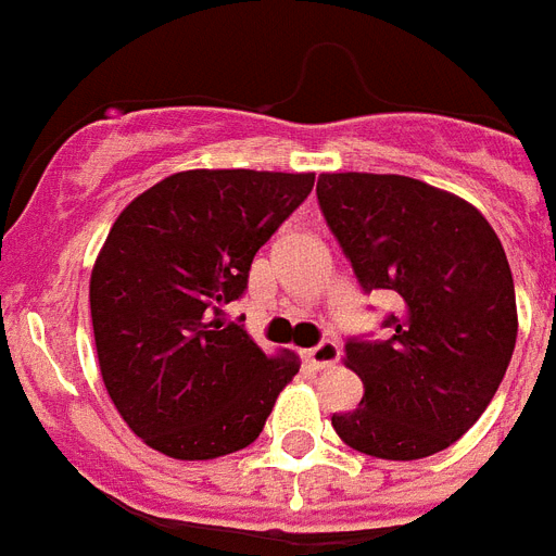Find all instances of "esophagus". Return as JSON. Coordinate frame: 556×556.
I'll use <instances>...</instances> for the list:
<instances>
[{"instance_id":"1","label":"esophagus","mask_w":556,"mask_h":556,"mask_svg":"<svg viewBox=\"0 0 556 556\" xmlns=\"http://www.w3.org/2000/svg\"><path fill=\"white\" fill-rule=\"evenodd\" d=\"M304 355L315 369H329V366H334L341 361V350H338V343L334 341H320L318 346L306 350Z\"/></svg>"}]
</instances>
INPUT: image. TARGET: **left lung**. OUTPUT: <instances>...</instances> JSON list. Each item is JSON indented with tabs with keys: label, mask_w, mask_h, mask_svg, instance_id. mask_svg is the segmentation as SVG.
Returning <instances> with one entry per match:
<instances>
[{
	"label": "left lung",
	"mask_w": 556,
	"mask_h": 556,
	"mask_svg": "<svg viewBox=\"0 0 556 556\" xmlns=\"http://www.w3.org/2000/svg\"><path fill=\"white\" fill-rule=\"evenodd\" d=\"M320 213L364 292L397 298L387 341L346 343L364 401L338 438L383 460H420L469 432L517 341L515 281L483 213L409 176L324 173Z\"/></svg>",
	"instance_id": "left-lung-1"
}]
</instances>
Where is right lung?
I'll use <instances>...</instances> for the list:
<instances>
[{"label": "right lung", "instance_id": "add662e5", "mask_svg": "<svg viewBox=\"0 0 556 556\" xmlns=\"http://www.w3.org/2000/svg\"><path fill=\"white\" fill-rule=\"evenodd\" d=\"M315 173L185 169L124 206L90 275L96 355L110 401L155 452L213 460L258 438L301 369L267 355L224 306Z\"/></svg>", "mask_w": 556, "mask_h": 556}]
</instances>
